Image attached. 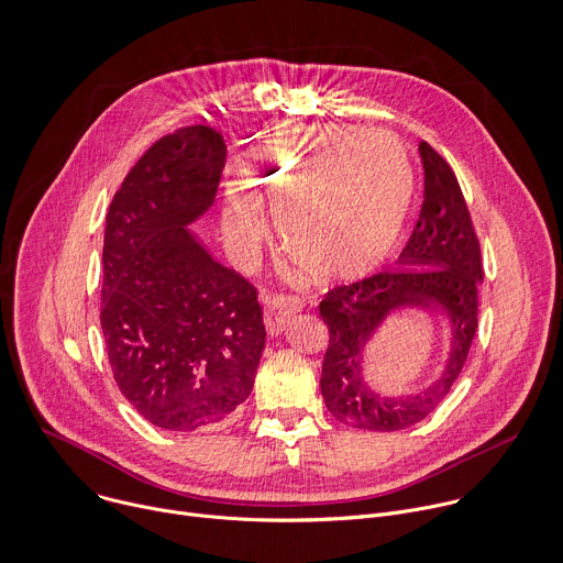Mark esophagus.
<instances>
[{"label":"esophagus","mask_w":563,"mask_h":563,"mask_svg":"<svg viewBox=\"0 0 563 563\" xmlns=\"http://www.w3.org/2000/svg\"><path fill=\"white\" fill-rule=\"evenodd\" d=\"M264 306H266V328L273 336H277L284 330L286 317L290 312H297L303 308V299L292 297V295H264Z\"/></svg>","instance_id":"obj_1"}]
</instances>
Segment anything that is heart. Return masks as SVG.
Segmentation results:
<instances>
[{"instance_id":"b5f03b06","label":"heart","mask_w":563,"mask_h":563,"mask_svg":"<svg viewBox=\"0 0 563 563\" xmlns=\"http://www.w3.org/2000/svg\"><path fill=\"white\" fill-rule=\"evenodd\" d=\"M249 186L271 203L286 251L312 277L349 279L393 251L415 179L406 148L386 131L290 126L251 153ZM256 198L238 188L227 201V231L246 246L268 233Z\"/></svg>"}]
</instances>
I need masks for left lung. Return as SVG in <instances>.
I'll list each match as a JSON object with an SVG mask.
<instances>
[{"label": "left lung", "mask_w": 563, "mask_h": 563, "mask_svg": "<svg viewBox=\"0 0 563 563\" xmlns=\"http://www.w3.org/2000/svg\"><path fill=\"white\" fill-rule=\"evenodd\" d=\"M423 203L395 268L334 286L319 303L330 340L321 395L334 419L362 430H401L428 417L451 393L466 366L477 330V290L484 279L479 240L460 181L430 144H419ZM441 311L452 323V355L442 375L412 396L386 398L363 379V349L393 310Z\"/></svg>", "instance_id": "obj_1"}]
</instances>
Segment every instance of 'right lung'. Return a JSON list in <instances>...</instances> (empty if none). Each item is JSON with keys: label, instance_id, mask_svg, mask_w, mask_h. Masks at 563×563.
Masks as SVG:
<instances>
[{"label": "right lung", "instance_id": "right-lung-1", "mask_svg": "<svg viewBox=\"0 0 563 563\" xmlns=\"http://www.w3.org/2000/svg\"><path fill=\"white\" fill-rule=\"evenodd\" d=\"M223 137L186 126L155 142L110 201L101 332L122 395L153 426L190 432L251 395L266 344L257 288L221 266L188 223L214 201Z\"/></svg>", "mask_w": 563, "mask_h": 563}]
</instances>
